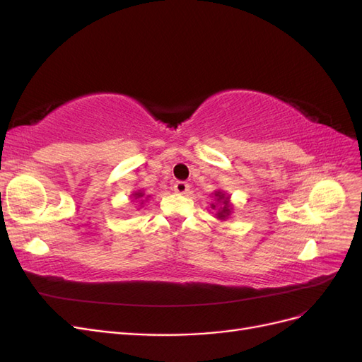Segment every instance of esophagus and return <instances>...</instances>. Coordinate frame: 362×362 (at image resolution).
I'll return each instance as SVG.
<instances>
[{
    "mask_svg": "<svg viewBox=\"0 0 362 362\" xmlns=\"http://www.w3.org/2000/svg\"><path fill=\"white\" fill-rule=\"evenodd\" d=\"M189 189H190V185L185 182V181H177L175 182V185H173V190L177 192V193H180V194H185L189 192Z\"/></svg>",
    "mask_w": 362,
    "mask_h": 362,
    "instance_id": "1",
    "label": "esophagus"
}]
</instances>
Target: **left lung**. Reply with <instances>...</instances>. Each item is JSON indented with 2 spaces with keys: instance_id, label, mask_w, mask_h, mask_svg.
Segmentation results:
<instances>
[{
  "instance_id": "left-lung-1",
  "label": "left lung",
  "mask_w": 362,
  "mask_h": 362,
  "mask_svg": "<svg viewBox=\"0 0 362 362\" xmlns=\"http://www.w3.org/2000/svg\"><path fill=\"white\" fill-rule=\"evenodd\" d=\"M214 199H216V202L221 204V208H218V211H217V217L218 218H225V217H228L229 214H231L233 208H231V205H229V198H228V196H225V193L216 192L214 193ZM211 208H216V205L213 204Z\"/></svg>"
}]
</instances>
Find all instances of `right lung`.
Returning <instances> with one entry per match:
<instances>
[{
    "mask_svg": "<svg viewBox=\"0 0 362 362\" xmlns=\"http://www.w3.org/2000/svg\"><path fill=\"white\" fill-rule=\"evenodd\" d=\"M133 196H134V199H141L145 196V193L144 192H136Z\"/></svg>",
    "mask_w": 362,
    "mask_h": 362,
    "instance_id": "obj_1",
    "label": "right lung"
}]
</instances>
